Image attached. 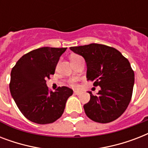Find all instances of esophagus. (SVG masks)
Here are the masks:
<instances>
[{"label": "esophagus", "mask_w": 148, "mask_h": 148, "mask_svg": "<svg viewBox=\"0 0 148 148\" xmlns=\"http://www.w3.org/2000/svg\"><path fill=\"white\" fill-rule=\"evenodd\" d=\"M74 94L75 95H81V91H79V90H74Z\"/></svg>", "instance_id": "1"}]
</instances>
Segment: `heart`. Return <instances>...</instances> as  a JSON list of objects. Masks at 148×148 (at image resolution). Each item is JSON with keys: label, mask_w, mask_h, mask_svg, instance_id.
<instances>
[{"label": "heart", "mask_w": 148, "mask_h": 148, "mask_svg": "<svg viewBox=\"0 0 148 148\" xmlns=\"http://www.w3.org/2000/svg\"><path fill=\"white\" fill-rule=\"evenodd\" d=\"M76 57H78V56H77V55H74L72 58H76ZM70 84H71V86H76V82H75V81H74V80H71V81H70Z\"/></svg>", "instance_id": "b5f03b06"}]
</instances>
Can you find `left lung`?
Here are the masks:
<instances>
[{"mask_svg": "<svg viewBox=\"0 0 148 148\" xmlns=\"http://www.w3.org/2000/svg\"><path fill=\"white\" fill-rule=\"evenodd\" d=\"M70 49L84 58L87 79L101 88L97 95L88 91L90 99L84 105L86 115L103 124L118 118L127 108L133 92L134 73L128 60L117 49L99 44Z\"/></svg>", "mask_w": 148, "mask_h": 148, "instance_id": "obj_1", "label": "left lung"}]
</instances>
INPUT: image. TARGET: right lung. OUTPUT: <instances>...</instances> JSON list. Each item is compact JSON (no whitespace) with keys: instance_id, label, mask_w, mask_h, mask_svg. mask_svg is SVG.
<instances>
[{"instance_id":"obj_1","label":"right lung","mask_w":148,"mask_h":148,"mask_svg":"<svg viewBox=\"0 0 148 148\" xmlns=\"http://www.w3.org/2000/svg\"><path fill=\"white\" fill-rule=\"evenodd\" d=\"M66 49L44 47L31 51L22 56L11 70L10 95L23 115L34 123L46 124L57 121L73 95V90L67 87L49 91L46 84V79L54 74Z\"/></svg>"}]
</instances>
